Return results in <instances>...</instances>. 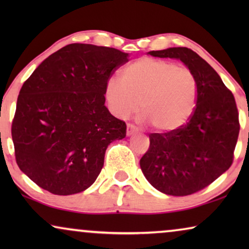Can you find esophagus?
Listing matches in <instances>:
<instances>
[{
    "mask_svg": "<svg viewBox=\"0 0 249 249\" xmlns=\"http://www.w3.org/2000/svg\"><path fill=\"white\" fill-rule=\"evenodd\" d=\"M138 131V128L136 127V125L131 124H127V136H130L132 134H135V132Z\"/></svg>",
    "mask_w": 249,
    "mask_h": 249,
    "instance_id": "esophagus-1",
    "label": "esophagus"
}]
</instances>
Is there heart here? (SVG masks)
Here are the masks:
<instances>
[{
  "mask_svg": "<svg viewBox=\"0 0 249 249\" xmlns=\"http://www.w3.org/2000/svg\"><path fill=\"white\" fill-rule=\"evenodd\" d=\"M104 96L114 117L127 119L139 110L141 103L142 120L159 131H172L185 124L195 111L197 83L187 68L142 57L122 70L120 81H107Z\"/></svg>",
  "mask_w": 249,
  "mask_h": 249,
  "instance_id": "b5f03b06",
  "label": "heart"
}]
</instances>
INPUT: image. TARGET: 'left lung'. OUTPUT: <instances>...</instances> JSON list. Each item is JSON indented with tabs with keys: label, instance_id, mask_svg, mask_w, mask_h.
I'll use <instances>...</instances> for the list:
<instances>
[{
	"label": "left lung",
	"instance_id": "obj_1",
	"mask_svg": "<svg viewBox=\"0 0 249 249\" xmlns=\"http://www.w3.org/2000/svg\"><path fill=\"white\" fill-rule=\"evenodd\" d=\"M148 54L181 61L196 78L197 102L186 124L149 135V148L141 159V169L161 193L192 195L232 164L240 129L236 101L216 71L193 50L170 47Z\"/></svg>",
	"mask_w": 249,
	"mask_h": 249
}]
</instances>
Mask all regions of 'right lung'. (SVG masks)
Masks as SVG:
<instances>
[{"mask_svg":"<svg viewBox=\"0 0 249 249\" xmlns=\"http://www.w3.org/2000/svg\"><path fill=\"white\" fill-rule=\"evenodd\" d=\"M129 54L69 44L46 57L23 83L12 121L17 164L54 195H72L95 182L105 151L125 137L124 121L105 107V86Z\"/></svg>","mask_w":249,"mask_h":249,"instance_id":"right-lung-1","label":"right lung"}]
</instances>
